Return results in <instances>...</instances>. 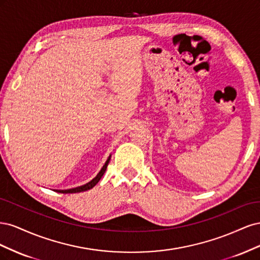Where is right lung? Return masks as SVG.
Here are the masks:
<instances>
[{"label": "right lung", "instance_id": "right-lung-1", "mask_svg": "<svg viewBox=\"0 0 260 260\" xmlns=\"http://www.w3.org/2000/svg\"><path fill=\"white\" fill-rule=\"evenodd\" d=\"M111 156H112V155H109V156H108V158H107V160L105 161L104 166L102 167V169L100 170V172H99V174L96 175V177L94 178V179H92V180L90 181V182L85 183V184H83V185H80V186L74 187V188H68V190H54V191H55V192H58V193L68 194V193H80V192H84V191H88V190H90V188H92L93 186H95V185L98 184V182H99V181L101 180V178L103 177V175L105 174L106 168H107V165H108L109 160H111Z\"/></svg>", "mask_w": 260, "mask_h": 260}]
</instances>
